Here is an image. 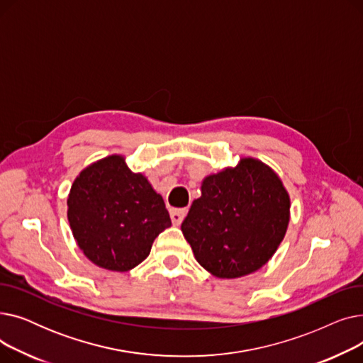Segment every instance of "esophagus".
Instances as JSON below:
<instances>
[{
    "label": "esophagus",
    "instance_id": "34e87169",
    "mask_svg": "<svg viewBox=\"0 0 363 363\" xmlns=\"http://www.w3.org/2000/svg\"><path fill=\"white\" fill-rule=\"evenodd\" d=\"M186 208H170V219L174 225H181L184 218L186 216Z\"/></svg>",
    "mask_w": 363,
    "mask_h": 363
}]
</instances>
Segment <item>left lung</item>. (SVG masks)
<instances>
[{
    "label": "left lung",
    "mask_w": 363,
    "mask_h": 363,
    "mask_svg": "<svg viewBox=\"0 0 363 363\" xmlns=\"http://www.w3.org/2000/svg\"><path fill=\"white\" fill-rule=\"evenodd\" d=\"M290 222V196L263 162L244 157L208 175L181 230L197 262L218 278H240L274 256Z\"/></svg>",
    "instance_id": "1"
}]
</instances>
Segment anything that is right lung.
I'll return each instance as SVG.
<instances>
[{"label":"right lung","instance_id":"add662e5","mask_svg":"<svg viewBox=\"0 0 363 363\" xmlns=\"http://www.w3.org/2000/svg\"><path fill=\"white\" fill-rule=\"evenodd\" d=\"M67 219L84 255L114 272L138 266L152 241L172 225L162 196L119 155L89 164L76 177Z\"/></svg>","mask_w":363,"mask_h":363}]
</instances>
